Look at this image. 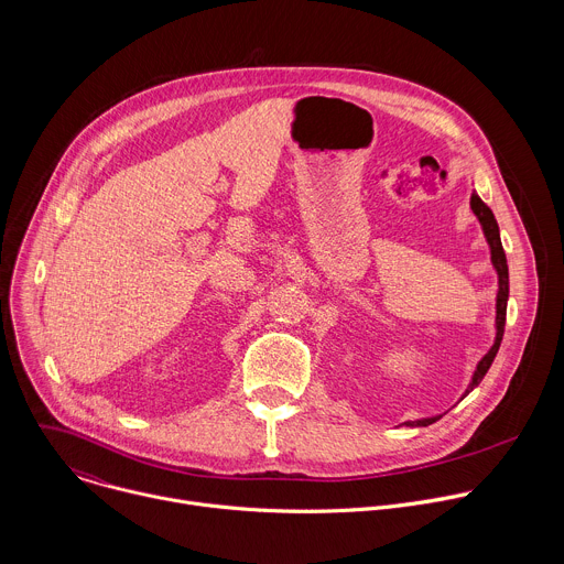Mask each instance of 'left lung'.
I'll return each mask as SVG.
<instances>
[{
    "instance_id": "8db88e82",
    "label": "left lung",
    "mask_w": 564,
    "mask_h": 564,
    "mask_svg": "<svg viewBox=\"0 0 564 564\" xmlns=\"http://www.w3.org/2000/svg\"><path fill=\"white\" fill-rule=\"evenodd\" d=\"M470 209L475 212V216L479 218L481 227H485V234H487V240L491 246V261L498 270V276H500V290H498V337H496V344L494 348L489 350V355L481 359L477 364V370L473 375V381H470V388L466 392H470L481 379H485V375L489 372L498 350H500V344H502V337H505V324H507V299H509V265H507V254H505V248H502V240H500V227H498V220L491 212V207L481 200L477 194L470 196ZM437 422V417H431V420H417V422H409V426H429Z\"/></svg>"
}]
</instances>
